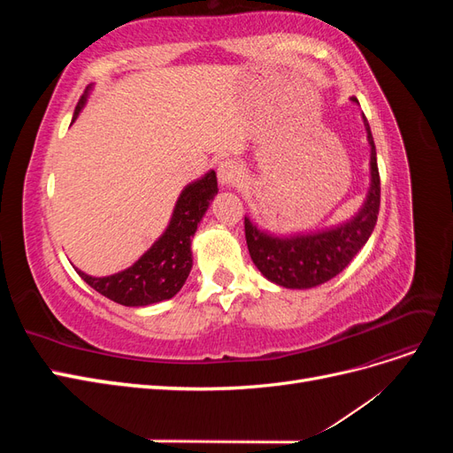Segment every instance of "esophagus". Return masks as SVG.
Instances as JSON below:
<instances>
[{
    "label": "esophagus",
    "instance_id": "esophagus-1",
    "mask_svg": "<svg viewBox=\"0 0 453 453\" xmlns=\"http://www.w3.org/2000/svg\"><path fill=\"white\" fill-rule=\"evenodd\" d=\"M240 168L234 160H223L219 164L217 168V177H219V183L223 187H234L236 181L240 180Z\"/></svg>",
    "mask_w": 453,
    "mask_h": 453
}]
</instances>
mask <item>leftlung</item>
I'll list each match as a JSON object with an SVG mask.
<instances>
[{
  "mask_svg": "<svg viewBox=\"0 0 453 453\" xmlns=\"http://www.w3.org/2000/svg\"><path fill=\"white\" fill-rule=\"evenodd\" d=\"M359 104L357 98H351ZM370 143V188L361 211L351 221L304 236L276 238L258 230L245 217V240L255 266L272 283L287 289H310L344 270L361 251L376 226L380 211V172L376 145L363 115Z\"/></svg>",
  "mask_w": 453,
  "mask_h": 453,
  "instance_id": "left-lung-1",
  "label": "left lung"
}]
</instances>
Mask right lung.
I'll return each mask as SVG.
<instances>
[{
    "label": "right lung",
    "mask_w": 453,
    "mask_h": 453,
    "mask_svg": "<svg viewBox=\"0 0 453 453\" xmlns=\"http://www.w3.org/2000/svg\"><path fill=\"white\" fill-rule=\"evenodd\" d=\"M88 90V88H87ZM87 102V94L81 96L75 107L73 120ZM217 195V175L208 172L202 180L183 188L177 198L166 232L145 251L135 263L113 276L92 278L79 272L94 291L122 306H149L168 300L180 293L193 268L190 238L195 236L198 223Z\"/></svg>",
    "instance_id": "1"
}]
</instances>
